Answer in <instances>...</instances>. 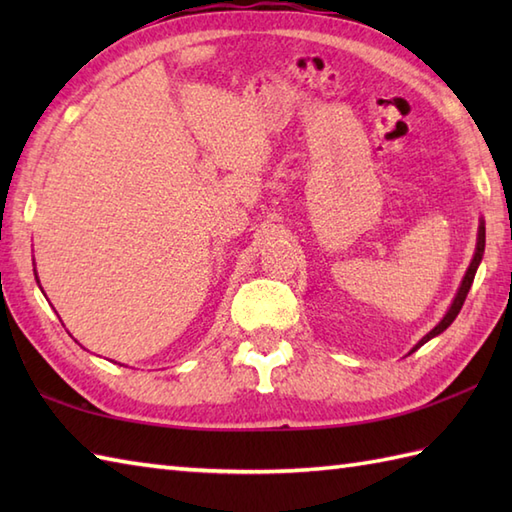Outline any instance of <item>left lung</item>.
Segmentation results:
<instances>
[{"mask_svg":"<svg viewBox=\"0 0 512 512\" xmlns=\"http://www.w3.org/2000/svg\"><path fill=\"white\" fill-rule=\"evenodd\" d=\"M484 246H486V228H484V220H482V222H480V228H477V246H475V255H473V259H471V266H469V270H466V275H464V279H462L458 295H455V299H453V303H451V308L447 310V314H444L442 321H440V323L436 325V328H433L427 336H422V339L418 341V345L413 347L411 352H416L420 345H424L427 341H431L433 336L442 334V332L447 330L449 325L455 321V317H458L460 310H462V306H464V299H466V295H469V290H471V284H473L475 273H477V266H480V262H482ZM411 352H409V354H411Z\"/></svg>","mask_w":512,"mask_h":512,"instance_id":"1","label":"left lung"}]
</instances>
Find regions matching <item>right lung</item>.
Masks as SVG:
<instances>
[{
	"instance_id": "obj_1",
	"label": "right lung",
	"mask_w": 512,
	"mask_h": 512,
	"mask_svg": "<svg viewBox=\"0 0 512 512\" xmlns=\"http://www.w3.org/2000/svg\"><path fill=\"white\" fill-rule=\"evenodd\" d=\"M35 277H37V273H35Z\"/></svg>"
}]
</instances>
